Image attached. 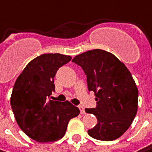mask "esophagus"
Masks as SVG:
<instances>
[{"label":"esophagus","mask_w":152,"mask_h":152,"mask_svg":"<svg viewBox=\"0 0 152 152\" xmlns=\"http://www.w3.org/2000/svg\"><path fill=\"white\" fill-rule=\"evenodd\" d=\"M79 108H80V113H81V114H83V115H84V114H86L85 108H84L82 106H79Z\"/></svg>","instance_id":"obj_1"}]
</instances>
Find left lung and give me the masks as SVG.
<instances>
[{
	"instance_id": "1",
	"label": "left lung",
	"mask_w": 152,
	"mask_h": 152,
	"mask_svg": "<svg viewBox=\"0 0 152 152\" xmlns=\"http://www.w3.org/2000/svg\"><path fill=\"white\" fill-rule=\"evenodd\" d=\"M72 62L83 69L88 90L96 96V107L86 108L98 121L88 135L102 141L117 139L137 112L138 89L130 72L115 55L100 49L79 54Z\"/></svg>"
}]
</instances>
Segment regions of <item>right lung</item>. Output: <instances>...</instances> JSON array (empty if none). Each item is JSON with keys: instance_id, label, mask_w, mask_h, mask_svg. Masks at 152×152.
Segmentation results:
<instances>
[{"instance_id": "right-lung-1", "label": "right lung", "mask_w": 152, "mask_h": 152, "mask_svg": "<svg viewBox=\"0 0 152 152\" xmlns=\"http://www.w3.org/2000/svg\"><path fill=\"white\" fill-rule=\"evenodd\" d=\"M71 56L42 54L31 60L13 87L10 105L20 129L39 142L57 141L64 137L69 121L78 116L79 107L68 101L49 100L55 91L54 77Z\"/></svg>"}]
</instances>
